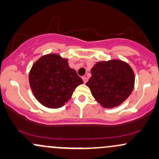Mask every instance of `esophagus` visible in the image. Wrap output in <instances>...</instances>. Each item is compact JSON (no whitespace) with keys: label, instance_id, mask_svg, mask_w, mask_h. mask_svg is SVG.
<instances>
[{"label":"esophagus","instance_id":"esophagus-1","mask_svg":"<svg viewBox=\"0 0 159 159\" xmlns=\"http://www.w3.org/2000/svg\"><path fill=\"white\" fill-rule=\"evenodd\" d=\"M82 80H83L84 83H86L87 81H88V78H87V77H85V76H83L82 77Z\"/></svg>","mask_w":159,"mask_h":159}]
</instances>
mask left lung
<instances>
[{
  "instance_id": "8db88e82",
  "label": "left lung",
  "mask_w": 159,
  "mask_h": 159,
  "mask_svg": "<svg viewBox=\"0 0 159 159\" xmlns=\"http://www.w3.org/2000/svg\"><path fill=\"white\" fill-rule=\"evenodd\" d=\"M86 83L94 99L103 108L116 107L128 98L135 83L134 72L128 62L110 60L96 62Z\"/></svg>"
}]
</instances>
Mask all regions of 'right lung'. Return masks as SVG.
I'll return each mask as SVG.
<instances>
[{
    "mask_svg": "<svg viewBox=\"0 0 159 159\" xmlns=\"http://www.w3.org/2000/svg\"><path fill=\"white\" fill-rule=\"evenodd\" d=\"M29 80L36 99L43 106L58 109L65 105L78 85L83 83L68 59L49 53L40 57L31 66Z\"/></svg>",
    "mask_w": 159,
    "mask_h": 159,
    "instance_id": "right-lung-1",
    "label": "right lung"
}]
</instances>
